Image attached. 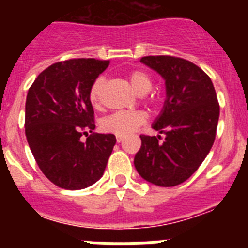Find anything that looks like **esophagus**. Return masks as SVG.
Here are the masks:
<instances>
[{
    "mask_svg": "<svg viewBox=\"0 0 248 248\" xmlns=\"http://www.w3.org/2000/svg\"><path fill=\"white\" fill-rule=\"evenodd\" d=\"M124 139H125V137H123V135H117V141H118V143H122V141Z\"/></svg>",
    "mask_w": 248,
    "mask_h": 248,
    "instance_id": "esophagus-1",
    "label": "esophagus"
}]
</instances>
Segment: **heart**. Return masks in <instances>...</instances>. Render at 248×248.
I'll return each mask as SVG.
<instances>
[{"label":"heart","mask_w":248,"mask_h":248,"mask_svg":"<svg viewBox=\"0 0 248 248\" xmlns=\"http://www.w3.org/2000/svg\"><path fill=\"white\" fill-rule=\"evenodd\" d=\"M126 77H128L131 88L140 95L146 94L151 89V78L146 72L141 69H134L129 72ZM104 83V77H98L89 88V102L94 108L100 107ZM146 120H148V115L143 110H118L105 117L100 123V126L105 133L124 137V135L130 134L131 131H134L140 125L145 124Z\"/></svg>","instance_id":"obj_1"}]
</instances>
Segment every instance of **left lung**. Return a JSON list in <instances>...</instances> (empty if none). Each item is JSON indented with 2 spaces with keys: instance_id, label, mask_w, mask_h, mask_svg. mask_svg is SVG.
Returning <instances> with one entry per match:
<instances>
[{
  "instance_id": "1",
  "label": "left lung",
  "mask_w": 248,
  "mask_h": 248,
  "mask_svg": "<svg viewBox=\"0 0 248 248\" xmlns=\"http://www.w3.org/2000/svg\"><path fill=\"white\" fill-rule=\"evenodd\" d=\"M140 62L165 79L166 100L153 128L161 137L141 134L134 165L143 179L170 187L184 183L202 164L214 145L220 104L205 72L190 61L172 56H146Z\"/></svg>"
}]
</instances>
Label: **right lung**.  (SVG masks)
<instances>
[{"label": "right lung", "instance_id": "right-lung-1", "mask_svg": "<svg viewBox=\"0 0 248 248\" xmlns=\"http://www.w3.org/2000/svg\"><path fill=\"white\" fill-rule=\"evenodd\" d=\"M108 65L109 61L94 58L57 62L39 73L28 89L26 138L41 171L58 187L85 189L104 174L117 139L93 131L88 93ZM82 135L87 137L85 142Z\"/></svg>", "mask_w": 248, "mask_h": 248}]
</instances>
